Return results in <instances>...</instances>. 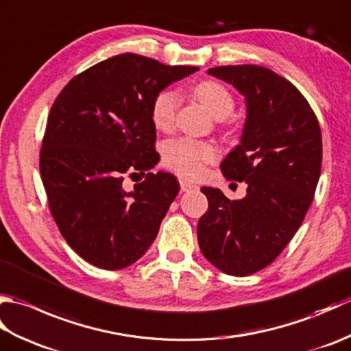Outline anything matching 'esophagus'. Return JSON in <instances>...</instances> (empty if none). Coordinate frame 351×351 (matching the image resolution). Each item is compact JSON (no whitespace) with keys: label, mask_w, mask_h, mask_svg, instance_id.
<instances>
[{"label":"esophagus","mask_w":351,"mask_h":351,"mask_svg":"<svg viewBox=\"0 0 351 351\" xmlns=\"http://www.w3.org/2000/svg\"><path fill=\"white\" fill-rule=\"evenodd\" d=\"M193 189H196L195 184L187 182V181H181V190L182 191H189V190H193Z\"/></svg>","instance_id":"1"}]
</instances>
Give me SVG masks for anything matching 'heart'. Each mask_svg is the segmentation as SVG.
<instances>
[{
  "mask_svg": "<svg viewBox=\"0 0 351 351\" xmlns=\"http://www.w3.org/2000/svg\"><path fill=\"white\" fill-rule=\"evenodd\" d=\"M196 98L204 104L210 113L223 119L234 111L235 98L229 88L219 81L205 80L193 88ZM181 106V96L175 90H162L152 102V122L161 131H169L175 125L178 110ZM217 149L208 143H197L191 140L170 141L164 151V161L167 167L184 178H197L202 175L206 162L217 158Z\"/></svg>",
  "mask_w": 351,
  "mask_h": 351,
  "instance_id": "b5f03b06",
  "label": "heart"
}]
</instances>
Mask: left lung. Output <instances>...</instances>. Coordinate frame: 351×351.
<instances>
[{
	"instance_id": "obj_1",
	"label": "left lung",
	"mask_w": 351,
	"mask_h": 351,
	"mask_svg": "<svg viewBox=\"0 0 351 351\" xmlns=\"http://www.w3.org/2000/svg\"><path fill=\"white\" fill-rule=\"evenodd\" d=\"M208 73L244 96L240 145L220 169L226 180L247 184V195L229 200L219 189H200L208 211L197 241L220 271L247 276L271 264L299 230L322 173V131L304 96L273 71L238 64Z\"/></svg>"
}]
</instances>
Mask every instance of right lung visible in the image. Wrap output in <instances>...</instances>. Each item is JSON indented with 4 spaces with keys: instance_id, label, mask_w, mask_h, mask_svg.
I'll list each match as a JSON object with an SVG mask.
<instances>
[{
    "instance_id": "add662e5",
    "label": "right lung",
    "mask_w": 351,
    "mask_h": 351,
    "mask_svg": "<svg viewBox=\"0 0 351 351\" xmlns=\"http://www.w3.org/2000/svg\"><path fill=\"white\" fill-rule=\"evenodd\" d=\"M196 71L126 52L72 78L52 104L40 151L42 182L64 240L92 265L121 270L158 235L180 182L167 171H149L160 160L152 102ZM125 174L145 181L126 192Z\"/></svg>"
}]
</instances>
